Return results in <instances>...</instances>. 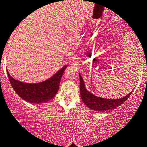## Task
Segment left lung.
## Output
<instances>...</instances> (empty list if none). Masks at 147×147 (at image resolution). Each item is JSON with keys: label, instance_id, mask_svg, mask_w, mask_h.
Instances as JSON below:
<instances>
[{"label": "left lung", "instance_id": "left-lung-1", "mask_svg": "<svg viewBox=\"0 0 147 147\" xmlns=\"http://www.w3.org/2000/svg\"><path fill=\"white\" fill-rule=\"evenodd\" d=\"M80 75V96L82 101L88 108L90 109L97 111H103L108 110H113L117 107L120 106L124 101H126L131 92L128 94L125 97L119 99H105V98H100L95 96V95L85 89V83L82 78Z\"/></svg>", "mask_w": 147, "mask_h": 147}]
</instances>
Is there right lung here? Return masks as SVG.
I'll list each match as a JSON object with an SVG mask.
<instances>
[{"label": "right lung", "instance_id": "1", "mask_svg": "<svg viewBox=\"0 0 147 147\" xmlns=\"http://www.w3.org/2000/svg\"><path fill=\"white\" fill-rule=\"evenodd\" d=\"M67 65L61 68L52 78L39 83H25L11 78L7 70L9 81L14 90L24 100L31 103H43L52 99L59 90V82Z\"/></svg>", "mask_w": 147, "mask_h": 147}]
</instances>
